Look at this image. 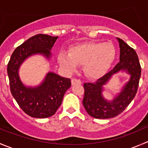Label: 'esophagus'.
Masks as SVG:
<instances>
[{"mask_svg":"<svg viewBox=\"0 0 148 148\" xmlns=\"http://www.w3.org/2000/svg\"><path fill=\"white\" fill-rule=\"evenodd\" d=\"M72 85H75V84H81V80L77 79V78H73L71 80Z\"/></svg>","mask_w":148,"mask_h":148,"instance_id":"obj_1","label":"esophagus"}]
</instances>
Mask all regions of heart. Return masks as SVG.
I'll list each match as a JSON object with an SVG mask.
<instances>
[{
	"instance_id": "heart-1",
	"label": "heart",
	"mask_w": 148,
	"mask_h": 148,
	"mask_svg": "<svg viewBox=\"0 0 148 148\" xmlns=\"http://www.w3.org/2000/svg\"><path fill=\"white\" fill-rule=\"evenodd\" d=\"M116 51L111 43H84L70 48L68 53L60 52L58 62L67 73H73L78 65H84L85 73L90 78L103 75L115 60Z\"/></svg>"
}]
</instances>
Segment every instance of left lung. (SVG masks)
Returning a JSON list of instances; mask_svg holds the SVG:
<instances>
[{
	"label": "left lung",
	"mask_w": 148,
	"mask_h": 148,
	"mask_svg": "<svg viewBox=\"0 0 148 148\" xmlns=\"http://www.w3.org/2000/svg\"><path fill=\"white\" fill-rule=\"evenodd\" d=\"M120 47V62L106 75L94 83H85L83 105L91 117L99 119H110L121 113L134 98L141 76V66L134 49L117 38ZM120 71H126L130 75V81L121 92L112 101H107L102 95L103 86L111 77Z\"/></svg>",
	"instance_id": "obj_1"
}]
</instances>
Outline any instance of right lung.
Returning <instances> with one entry per match:
<instances>
[{"mask_svg": "<svg viewBox=\"0 0 148 148\" xmlns=\"http://www.w3.org/2000/svg\"><path fill=\"white\" fill-rule=\"evenodd\" d=\"M57 38V36L44 34L29 38L14 51L8 63L7 73L12 96L22 110L31 117L44 119L54 115L61 105L64 93L71 86L70 78L51 72L36 87L25 86L19 78V67L29 57L39 54L50 59L51 50Z\"/></svg>", "mask_w": 148, "mask_h": 148, "instance_id": "obj_1", "label": "right lung"}]
</instances>
